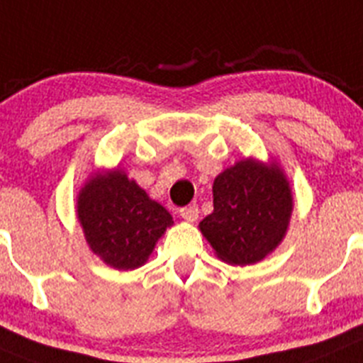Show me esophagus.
Segmentation results:
<instances>
[{
    "label": "esophagus",
    "mask_w": 363,
    "mask_h": 363,
    "mask_svg": "<svg viewBox=\"0 0 363 363\" xmlns=\"http://www.w3.org/2000/svg\"><path fill=\"white\" fill-rule=\"evenodd\" d=\"M179 213H181V217L184 218V220L194 222V220H197V217H199V206L197 204L184 206V208H181V210H179Z\"/></svg>",
    "instance_id": "1"
}]
</instances>
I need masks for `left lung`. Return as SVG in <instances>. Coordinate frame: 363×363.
I'll return each mask as SVG.
<instances>
[{"label":"left lung","mask_w":363,"mask_h":363,"mask_svg":"<svg viewBox=\"0 0 363 363\" xmlns=\"http://www.w3.org/2000/svg\"><path fill=\"white\" fill-rule=\"evenodd\" d=\"M291 210L282 172L247 159L215 179L213 211L199 226L224 262L246 266L279 246Z\"/></svg>","instance_id":"left-lung-1"}]
</instances>
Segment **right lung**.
I'll list each match as a JSON object with an SVG mask.
<instances>
[{
    "instance_id": "right-lung-1",
    "label": "right lung",
    "mask_w": 363,
    "mask_h": 363,
    "mask_svg": "<svg viewBox=\"0 0 363 363\" xmlns=\"http://www.w3.org/2000/svg\"><path fill=\"white\" fill-rule=\"evenodd\" d=\"M77 217L94 253L117 269L143 266L157 238L174 224L166 208L117 169L86 182Z\"/></svg>"
}]
</instances>
